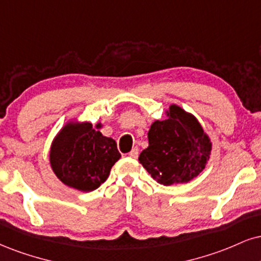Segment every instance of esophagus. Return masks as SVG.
<instances>
[{"label":"esophagus","mask_w":261,"mask_h":261,"mask_svg":"<svg viewBox=\"0 0 261 261\" xmlns=\"http://www.w3.org/2000/svg\"><path fill=\"white\" fill-rule=\"evenodd\" d=\"M128 156H130V158L136 159L137 156H139V148H137V147H134L133 150H131V152L128 153Z\"/></svg>","instance_id":"esophagus-1"}]
</instances>
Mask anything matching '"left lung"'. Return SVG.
I'll list each match as a JSON object with an SVG mask.
<instances>
[{"mask_svg":"<svg viewBox=\"0 0 261 261\" xmlns=\"http://www.w3.org/2000/svg\"><path fill=\"white\" fill-rule=\"evenodd\" d=\"M148 142L139 161L150 176L165 186L198 176L212 152V142L199 121L176 105L169 107L166 119L150 125Z\"/></svg>","mask_w":261,"mask_h":261,"instance_id":"1","label":"left lung"}]
</instances>
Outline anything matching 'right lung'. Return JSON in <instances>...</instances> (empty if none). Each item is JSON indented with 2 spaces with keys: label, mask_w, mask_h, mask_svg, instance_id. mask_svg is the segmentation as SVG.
<instances>
[{
  "label": "right lung",
  "mask_w": 261,
  "mask_h": 261,
  "mask_svg": "<svg viewBox=\"0 0 261 261\" xmlns=\"http://www.w3.org/2000/svg\"><path fill=\"white\" fill-rule=\"evenodd\" d=\"M102 124L69 121L53 140L49 163L53 172L67 186L90 192L109 176L120 159L117 142L98 131Z\"/></svg>",
  "instance_id": "obj_1"
}]
</instances>
